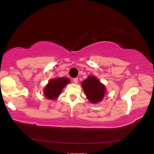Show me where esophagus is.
<instances>
[{"label":"esophagus","mask_w":154,"mask_h":154,"mask_svg":"<svg viewBox=\"0 0 154 154\" xmlns=\"http://www.w3.org/2000/svg\"><path fill=\"white\" fill-rule=\"evenodd\" d=\"M73 82H74V83H75V84L78 83V78H74Z\"/></svg>","instance_id":"34e87169"}]
</instances>
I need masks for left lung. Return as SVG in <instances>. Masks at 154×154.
<instances>
[{"instance_id": "8db88e82", "label": "left lung", "mask_w": 154, "mask_h": 154, "mask_svg": "<svg viewBox=\"0 0 154 154\" xmlns=\"http://www.w3.org/2000/svg\"><path fill=\"white\" fill-rule=\"evenodd\" d=\"M87 98L92 103H97L102 101L106 93V87L94 76H89L82 83Z\"/></svg>"}]
</instances>
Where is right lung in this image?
Returning <instances> with one entry per match:
<instances>
[{
    "instance_id": "obj_1",
    "label": "right lung",
    "mask_w": 154,
    "mask_h": 154,
    "mask_svg": "<svg viewBox=\"0 0 154 154\" xmlns=\"http://www.w3.org/2000/svg\"><path fill=\"white\" fill-rule=\"evenodd\" d=\"M70 82V80L67 77H58L51 79L44 90V96L48 99H55L60 95L63 88L67 84Z\"/></svg>"
}]
</instances>
